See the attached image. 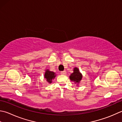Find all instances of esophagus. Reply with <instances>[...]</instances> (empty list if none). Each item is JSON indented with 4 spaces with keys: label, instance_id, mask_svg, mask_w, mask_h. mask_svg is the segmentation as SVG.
I'll return each instance as SVG.
<instances>
[{
    "label": "esophagus",
    "instance_id": "1",
    "mask_svg": "<svg viewBox=\"0 0 122 122\" xmlns=\"http://www.w3.org/2000/svg\"><path fill=\"white\" fill-rule=\"evenodd\" d=\"M66 71H61V75H66Z\"/></svg>",
    "mask_w": 122,
    "mask_h": 122
}]
</instances>
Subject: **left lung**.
<instances>
[{"label":"left lung","instance_id":"8db88e82","mask_svg":"<svg viewBox=\"0 0 122 122\" xmlns=\"http://www.w3.org/2000/svg\"><path fill=\"white\" fill-rule=\"evenodd\" d=\"M70 79L71 81H73L76 83L80 82L82 79V75L77 68H74L73 72L70 76Z\"/></svg>","mask_w":122,"mask_h":122}]
</instances>
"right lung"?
Instances as JSON below:
<instances>
[{"instance_id":"right-lung-1","label":"right lung","mask_w":122,"mask_h":122,"mask_svg":"<svg viewBox=\"0 0 122 122\" xmlns=\"http://www.w3.org/2000/svg\"><path fill=\"white\" fill-rule=\"evenodd\" d=\"M55 77H56L55 73L52 71H50L49 70H47L45 73L44 78L46 79V80L49 83H51L52 80L54 79Z\"/></svg>"}]
</instances>
